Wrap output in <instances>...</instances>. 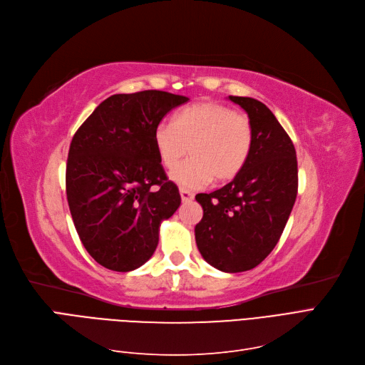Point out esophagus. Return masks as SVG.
Instances as JSON below:
<instances>
[{
	"instance_id": "1",
	"label": "esophagus",
	"mask_w": 365,
	"mask_h": 365,
	"mask_svg": "<svg viewBox=\"0 0 365 365\" xmlns=\"http://www.w3.org/2000/svg\"><path fill=\"white\" fill-rule=\"evenodd\" d=\"M180 197L183 203H190V201L194 200V194L191 191H186V190H180Z\"/></svg>"
}]
</instances>
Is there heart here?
Returning a JSON list of instances; mask_svg holds the SVG:
<instances>
[{
  "label": "heart",
  "instance_id": "heart-1",
  "mask_svg": "<svg viewBox=\"0 0 365 365\" xmlns=\"http://www.w3.org/2000/svg\"><path fill=\"white\" fill-rule=\"evenodd\" d=\"M254 144L251 118L220 102H197L173 115L171 123L153 130L158 159L173 168L185 155L188 160L170 173V179L182 190H200L215 179L228 182L244 170Z\"/></svg>",
  "mask_w": 365,
  "mask_h": 365
}]
</instances>
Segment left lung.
<instances>
[{
  "instance_id": "obj_1",
  "label": "left lung",
  "mask_w": 365,
  "mask_h": 365,
  "mask_svg": "<svg viewBox=\"0 0 365 365\" xmlns=\"http://www.w3.org/2000/svg\"><path fill=\"white\" fill-rule=\"evenodd\" d=\"M247 111L254 144L247 165L210 194H198L203 218L195 242L203 259L222 272L260 264L278 244L298 194L294 145L277 117L257 99L228 96Z\"/></svg>"
}]
</instances>
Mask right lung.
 <instances>
[{"label": "right lung", "mask_w": 365, "mask_h": 365, "mask_svg": "<svg viewBox=\"0 0 365 365\" xmlns=\"http://www.w3.org/2000/svg\"><path fill=\"white\" fill-rule=\"evenodd\" d=\"M190 99L159 90L113 94L73 135L66 194L78 236L106 269L129 272L152 257L159 225L180 206L153 145V130Z\"/></svg>", "instance_id": "obj_1"}]
</instances>
